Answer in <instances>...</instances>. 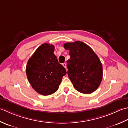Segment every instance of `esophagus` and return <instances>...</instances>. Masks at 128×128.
Instances as JSON below:
<instances>
[{
    "label": "esophagus",
    "mask_w": 128,
    "mask_h": 128,
    "mask_svg": "<svg viewBox=\"0 0 128 128\" xmlns=\"http://www.w3.org/2000/svg\"><path fill=\"white\" fill-rule=\"evenodd\" d=\"M62 66H63L65 68H66V64H65V63L62 64Z\"/></svg>",
    "instance_id": "esophagus-1"
}]
</instances>
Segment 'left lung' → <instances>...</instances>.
I'll return each mask as SVG.
<instances>
[{"label":"left lung","instance_id":"left-lung-1","mask_svg":"<svg viewBox=\"0 0 128 128\" xmlns=\"http://www.w3.org/2000/svg\"><path fill=\"white\" fill-rule=\"evenodd\" d=\"M64 46L70 51L67 74L75 90L84 94L94 92L103 78L102 64L98 56L82 41L67 42Z\"/></svg>","mask_w":128,"mask_h":128}]
</instances>
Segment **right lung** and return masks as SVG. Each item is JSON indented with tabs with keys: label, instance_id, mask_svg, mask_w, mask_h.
Listing matches in <instances>:
<instances>
[{
	"label": "right lung",
	"instance_id": "obj_1",
	"mask_svg": "<svg viewBox=\"0 0 128 128\" xmlns=\"http://www.w3.org/2000/svg\"><path fill=\"white\" fill-rule=\"evenodd\" d=\"M53 45L44 43L28 60L26 73L28 82L38 93L48 96L56 92L64 76V67L58 63L54 54Z\"/></svg>",
	"mask_w": 128,
	"mask_h": 128
}]
</instances>
